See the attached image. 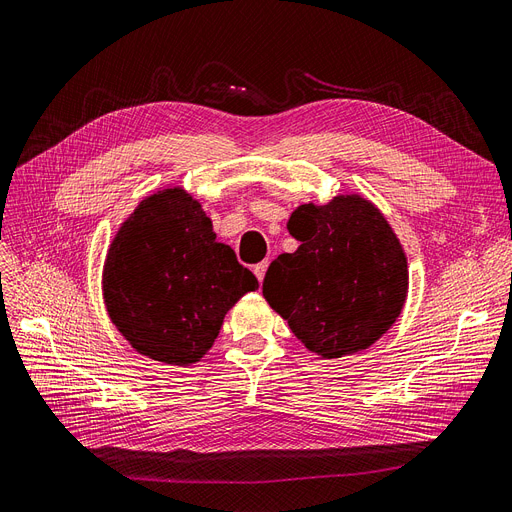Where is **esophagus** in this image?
<instances>
[{
    "label": "esophagus",
    "mask_w": 512,
    "mask_h": 512,
    "mask_svg": "<svg viewBox=\"0 0 512 512\" xmlns=\"http://www.w3.org/2000/svg\"><path fill=\"white\" fill-rule=\"evenodd\" d=\"M267 269H269V260H264V262H260V264H256V267H254V275L258 277L260 283H262L264 273H267Z\"/></svg>",
    "instance_id": "esophagus-1"
}]
</instances>
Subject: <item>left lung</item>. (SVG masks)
<instances>
[{
    "label": "left lung",
    "instance_id": "left-lung-1",
    "mask_svg": "<svg viewBox=\"0 0 512 512\" xmlns=\"http://www.w3.org/2000/svg\"><path fill=\"white\" fill-rule=\"evenodd\" d=\"M288 231L300 245L271 262L264 300L321 359L370 349L399 319L410 288L391 224L374 201L340 193L323 206L302 203Z\"/></svg>",
    "mask_w": 512,
    "mask_h": 512
}]
</instances>
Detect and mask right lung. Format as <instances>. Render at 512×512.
<instances>
[{
	"label": "right lung",
	"instance_id": "1",
	"mask_svg": "<svg viewBox=\"0 0 512 512\" xmlns=\"http://www.w3.org/2000/svg\"><path fill=\"white\" fill-rule=\"evenodd\" d=\"M258 290L212 220L182 187L142 199L117 229L105 264L102 298L132 349L187 367L206 355L237 300Z\"/></svg>",
	"mask_w": 512,
	"mask_h": 512
}]
</instances>
